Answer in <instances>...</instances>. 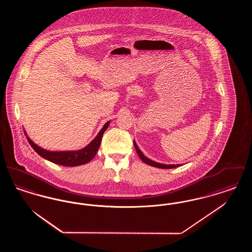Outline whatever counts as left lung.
Instances as JSON below:
<instances>
[{
	"label": "left lung",
	"mask_w": 252,
	"mask_h": 252,
	"mask_svg": "<svg viewBox=\"0 0 252 252\" xmlns=\"http://www.w3.org/2000/svg\"><path fill=\"white\" fill-rule=\"evenodd\" d=\"M133 144H134L135 149H136V151H137V154L140 157V158L144 161V163H146V164H148V165H150V166H154V167L157 168H162V169H172V168L179 167V166L182 165V164H165V163H159V162L154 161V160L148 158L147 157L144 156V154H143V152H142V151L140 150V148L138 147V145L136 144L135 140L133 141Z\"/></svg>",
	"instance_id": "1"
}]
</instances>
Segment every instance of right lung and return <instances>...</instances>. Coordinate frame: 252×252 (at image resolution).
Returning a JSON list of instances; mask_svg holds the SVG:
<instances>
[{"instance_id":"1","label":"right lung","mask_w":252,"mask_h":252,"mask_svg":"<svg viewBox=\"0 0 252 252\" xmlns=\"http://www.w3.org/2000/svg\"><path fill=\"white\" fill-rule=\"evenodd\" d=\"M110 124V121H108L102 129L98 132L96 135L95 138L81 149L78 150H70V151H50L46 150L39 145L35 144L27 135L26 131L24 130V134L26 135V139L29 142L32 148L36 151V153L43 158L47 159L49 161H52L54 163L63 165V166H78L82 165L85 163L90 162L97 153L100 144H101V140L103 137L104 132L107 130L108 126Z\"/></svg>"}]
</instances>
